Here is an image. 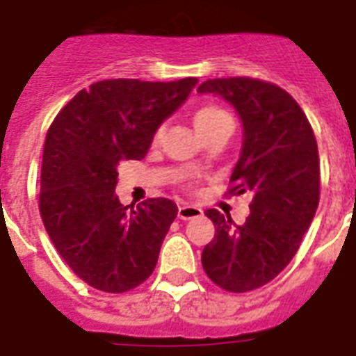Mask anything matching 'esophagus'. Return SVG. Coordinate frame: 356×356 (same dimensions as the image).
Returning a JSON list of instances; mask_svg holds the SVG:
<instances>
[{
  "instance_id": "1",
  "label": "esophagus",
  "mask_w": 356,
  "mask_h": 356,
  "mask_svg": "<svg viewBox=\"0 0 356 356\" xmlns=\"http://www.w3.org/2000/svg\"><path fill=\"white\" fill-rule=\"evenodd\" d=\"M201 214H203V211H201L200 207L188 205V203H183V205L179 207L177 212V216L181 218V220H194V218H200Z\"/></svg>"
}]
</instances>
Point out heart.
I'll return each mask as SVG.
<instances>
[{
	"instance_id": "heart-1",
	"label": "heart",
	"mask_w": 356,
	"mask_h": 356,
	"mask_svg": "<svg viewBox=\"0 0 356 356\" xmlns=\"http://www.w3.org/2000/svg\"><path fill=\"white\" fill-rule=\"evenodd\" d=\"M192 122H194L195 129H197V133L205 138L212 131H216L225 123H233L231 116H229L222 107H218L214 103H205V105H200V107L195 108L194 114H192ZM162 136V127H159L153 134V142H159Z\"/></svg>"
}]
</instances>
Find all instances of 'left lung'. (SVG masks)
<instances>
[{"instance_id":"1","label":"left lung","mask_w":356,"mask_h":356,"mask_svg":"<svg viewBox=\"0 0 356 356\" xmlns=\"http://www.w3.org/2000/svg\"><path fill=\"white\" fill-rule=\"evenodd\" d=\"M197 92L216 94L243 123L242 155L229 195L251 194L249 216L234 225L216 209L205 212L216 234L201 264L214 284L233 293L273 281L298 253L320 203V156L309 120L286 90L253 77L209 79Z\"/></svg>"}]
</instances>
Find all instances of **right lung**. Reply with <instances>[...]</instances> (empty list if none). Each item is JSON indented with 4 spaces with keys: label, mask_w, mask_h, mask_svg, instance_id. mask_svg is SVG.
I'll return each mask as SVG.
<instances>
[{
    "label": "right lung",
    "mask_w": 356,
    "mask_h": 356,
    "mask_svg": "<svg viewBox=\"0 0 356 356\" xmlns=\"http://www.w3.org/2000/svg\"><path fill=\"white\" fill-rule=\"evenodd\" d=\"M197 85L97 81L70 99L47 129L40 216L53 245L88 286L123 293L153 273L177 205L151 197L134 209L116 195L118 164L140 161L153 134Z\"/></svg>",
    "instance_id": "right-lung-1"
}]
</instances>
